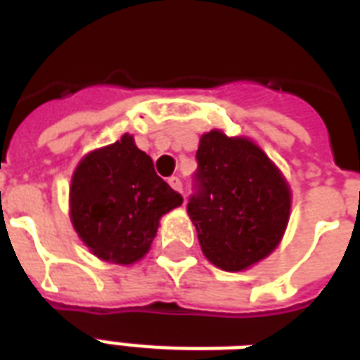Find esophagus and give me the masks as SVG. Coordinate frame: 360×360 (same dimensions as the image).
<instances>
[{
  "mask_svg": "<svg viewBox=\"0 0 360 360\" xmlns=\"http://www.w3.org/2000/svg\"><path fill=\"white\" fill-rule=\"evenodd\" d=\"M168 183H169V186L174 188V191H177V192H181V194H183V183H181L179 177H169Z\"/></svg>",
  "mask_w": 360,
  "mask_h": 360,
  "instance_id": "1",
  "label": "esophagus"
}]
</instances>
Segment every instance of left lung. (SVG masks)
I'll list each match as a JSON object with an SVG mask.
<instances>
[{"instance_id": "obj_1", "label": "left lung", "mask_w": 360, "mask_h": 360, "mask_svg": "<svg viewBox=\"0 0 360 360\" xmlns=\"http://www.w3.org/2000/svg\"><path fill=\"white\" fill-rule=\"evenodd\" d=\"M196 158V192L186 211L203 256L222 271H245L280 245L290 220V185L245 136L205 132Z\"/></svg>"}]
</instances>
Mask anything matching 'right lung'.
<instances>
[{"instance_id":"obj_1","label":"right lung","mask_w":360,"mask_h":360,"mask_svg":"<svg viewBox=\"0 0 360 360\" xmlns=\"http://www.w3.org/2000/svg\"><path fill=\"white\" fill-rule=\"evenodd\" d=\"M183 203L134 138L87 153L70 179V222L98 259L130 265L146 256L162 214Z\"/></svg>"}]
</instances>
